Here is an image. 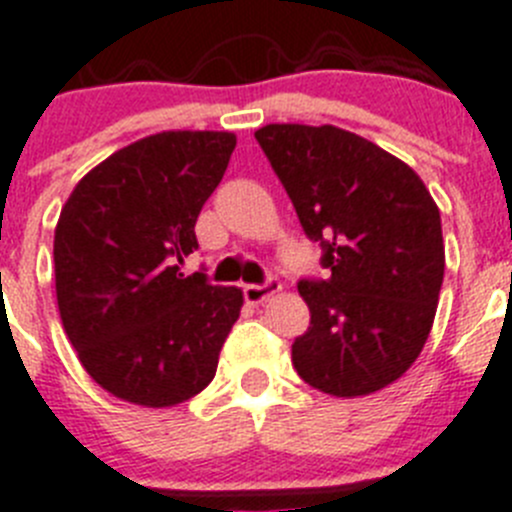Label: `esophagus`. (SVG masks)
Here are the masks:
<instances>
[{
  "label": "esophagus",
  "instance_id": "obj_1",
  "mask_svg": "<svg viewBox=\"0 0 512 512\" xmlns=\"http://www.w3.org/2000/svg\"><path fill=\"white\" fill-rule=\"evenodd\" d=\"M242 293H245L247 303L257 306V303L267 301L270 296L280 293V283L275 278H270L267 283H262V285H245V288H242Z\"/></svg>",
  "mask_w": 512,
  "mask_h": 512
}]
</instances>
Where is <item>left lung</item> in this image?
I'll list each match as a JSON object with an SVG mask.
<instances>
[{
    "label": "left lung",
    "mask_w": 512,
    "mask_h": 512,
    "mask_svg": "<svg viewBox=\"0 0 512 512\" xmlns=\"http://www.w3.org/2000/svg\"><path fill=\"white\" fill-rule=\"evenodd\" d=\"M255 137L331 273L298 283L311 326L293 342V367L336 398L388 388L434 326L439 206L411 165L334 124H265Z\"/></svg>",
    "instance_id": "8db88e82"
}]
</instances>
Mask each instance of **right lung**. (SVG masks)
Returning <instances> with one entry per match:
<instances>
[{"mask_svg":"<svg viewBox=\"0 0 512 512\" xmlns=\"http://www.w3.org/2000/svg\"><path fill=\"white\" fill-rule=\"evenodd\" d=\"M232 132L173 130L109 155L55 227V296L84 370L127 403L170 408L214 380L242 290L183 275L196 219L227 170Z\"/></svg>","mask_w":512,"mask_h":512,"instance_id":"1","label":"right lung"}]
</instances>
